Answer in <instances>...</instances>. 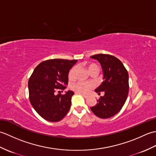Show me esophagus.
Masks as SVG:
<instances>
[{"label": "esophagus", "mask_w": 156, "mask_h": 156, "mask_svg": "<svg viewBox=\"0 0 156 156\" xmlns=\"http://www.w3.org/2000/svg\"><path fill=\"white\" fill-rule=\"evenodd\" d=\"M79 93H80V94L82 96V97H84L85 98L88 97V95H87V94H83V93H80V92H79Z\"/></svg>", "instance_id": "1"}]
</instances>
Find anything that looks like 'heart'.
I'll return each mask as SVG.
<instances>
[{"mask_svg":"<svg viewBox=\"0 0 156 156\" xmlns=\"http://www.w3.org/2000/svg\"><path fill=\"white\" fill-rule=\"evenodd\" d=\"M86 67H87L90 73L93 72H97L98 71L97 66L94 64H92V63H88V64L86 65ZM76 72H77V68L74 66V67H73L69 70L68 74V78L69 79L74 78L76 76ZM92 87H93L92 84L88 83V82H78V83L73 84L72 86V88L78 92H81V93H87V92L90 90Z\"/></svg>","mask_w":156,"mask_h":156,"instance_id":"heart-1","label":"heart"}]
</instances>
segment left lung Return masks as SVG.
Wrapping results in <instances>:
<instances>
[{
  "mask_svg": "<svg viewBox=\"0 0 156 156\" xmlns=\"http://www.w3.org/2000/svg\"><path fill=\"white\" fill-rule=\"evenodd\" d=\"M90 58L99 62L103 73V82L95 89V92L98 94L101 92L105 93L90 109L99 118H110L120 111L127 100L128 72L122 63L115 56L101 54Z\"/></svg>",
  "mask_w": 156,
  "mask_h": 156,
  "instance_id": "1",
  "label": "left lung"
}]
</instances>
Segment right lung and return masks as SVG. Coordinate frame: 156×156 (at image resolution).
Listing matches in <instances>:
<instances>
[{
    "label": "right lung",
    "mask_w": 156,
    "mask_h": 156,
    "mask_svg": "<svg viewBox=\"0 0 156 156\" xmlns=\"http://www.w3.org/2000/svg\"><path fill=\"white\" fill-rule=\"evenodd\" d=\"M77 59H48L41 62L34 69L28 82L29 100L35 111L45 120H62L71 107L74 92L58 94L56 89L64 90L68 82V74Z\"/></svg>",
    "instance_id": "1"
}]
</instances>
